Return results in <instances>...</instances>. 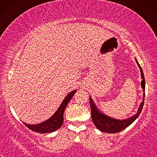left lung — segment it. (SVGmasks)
Here are the masks:
<instances>
[{
  "label": "left lung",
  "instance_id": "8db88e82",
  "mask_svg": "<svg viewBox=\"0 0 157 157\" xmlns=\"http://www.w3.org/2000/svg\"><path fill=\"white\" fill-rule=\"evenodd\" d=\"M135 60H136L137 65H138L139 69H140L141 77V79H142L141 86L144 92L143 100L140 105H139V107L138 108L136 113H135L134 116H132V117L128 118V119H114V118L110 117L105 114V113H102L97 108V106H96V105L95 104V103H94L91 96H89V101L91 109V119L93 120L94 125L101 132L111 133V134H114V133L121 132V131L124 130V128H126L128 126L131 125L138 118L140 113L141 112V110H142L144 106V101L145 97V79L142 68H141L140 65H139L136 58H135Z\"/></svg>",
  "mask_w": 157,
  "mask_h": 157
}]
</instances>
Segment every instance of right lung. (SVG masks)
<instances>
[{"mask_svg": "<svg viewBox=\"0 0 157 157\" xmlns=\"http://www.w3.org/2000/svg\"><path fill=\"white\" fill-rule=\"evenodd\" d=\"M76 92V90H74V91H71L69 94H68L64 98L57 111L48 119L36 124H29L25 122H23V123L31 130L38 133H42V134L53 132L58 130L63 124L64 110Z\"/></svg>", "mask_w": 157, "mask_h": 157, "instance_id": "1", "label": "right lung"}]
</instances>
